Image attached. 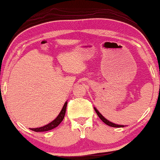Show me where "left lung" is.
Listing matches in <instances>:
<instances>
[{
    "label": "left lung",
    "instance_id": "1",
    "mask_svg": "<svg viewBox=\"0 0 160 160\" xmlns=\"http://www.w3.org/2000/svg\"><path fill=\"white\" fill-rule=\"evenodd\" d=\"M95 109V112H96V113H97L98 114V117L100 118L101 119L102 121H103V123H105L106 124H107V125H109V126H110V127H112V128H124V125H118V124H114V123H112V122H109V121H108L107 120V119H106L103 116V115H102L101 113L99 112L98 111V109H96V108H94Z\"/></svg>",
    "mask_w": 160,
    "mask_h": 160
}]
</instances>
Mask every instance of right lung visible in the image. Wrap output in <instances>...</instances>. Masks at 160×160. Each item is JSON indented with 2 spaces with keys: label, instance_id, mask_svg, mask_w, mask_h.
Wrapping results in <instances>:
<instances>
[{
  "label": "right lung",
  "instance_id": "add662e5",
  "mask_svg": "<svg viewBox=\"0 0 160 160\" xmlns=\"http://www.w3.org/2000/svg\"><path fill=\"white\" fill-rule=\"evenodd\" d=\"M66 107H67V102H65L64 106H63L62 109L60 112V113L58 115V116L56 118L53 122L50 123V124L45 125V126L42 127V128H31L30 130H33L35 132H44V131H48V130H51L52 129L57 128L58 125L60 124V123L62 122L63 118H64L65 111H66Z\"/></svg>",
  "mask_w": 160,
  "mask_h": 160
}]
</instances>
